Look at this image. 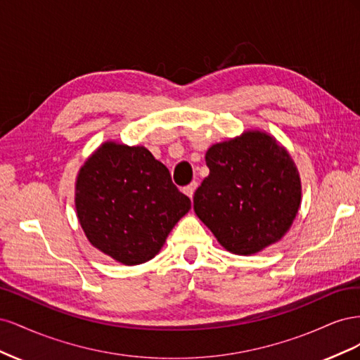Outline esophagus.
I'll return each mask as SVG.
<instances>
[{
  "mask_svg": "<svg viewBox=\"0 0 360 360\" xmlns=\"http://www.w3.org/2000/svg\"><path fill=\"white\" fill-rule=\"evenodd\" d=\"M197 188H198V183L197 181H192L191 184H188V186L183 189V192L186 193L188 197L192 200L193 198V193H195V191H197Z\"/></svg>",
  "mask_w": 360,
  "mask_h": 360,
  "instance_id": "esophagus-1",
  "label": "esophagus"
}]
</instances>
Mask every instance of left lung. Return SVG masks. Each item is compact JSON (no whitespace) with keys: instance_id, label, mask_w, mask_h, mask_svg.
Masks as SVG:
<instances>
[{"instance_id":"obj_1","label":"left lung","mask_w":360,"mask_h":360,"mask_svg":"<svg viewBox=\"0 0 360 360\" xmlns=\"http://www.w3.org/2000/svg\"><path fill=\"white\" fill-rule=\"evenodd\" d=\"M193 210L226 250L252 255L281 240L296 217L302 186L288 151L259 130L212 146Z\"/></svg>"}]
</instances>
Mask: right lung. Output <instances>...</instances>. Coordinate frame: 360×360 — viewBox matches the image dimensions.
<instances>
[{
	"instance_id": "right-lung-1",
	"label": "right lung",
	"mask_w": 360,
	"mask_h": 360,
	"mask_svg": "<svg viewBox=\"0 0 360 360\" xmlns=\"http://www.w3.org/2000/svg\"><path fill=\"white\" fill-rule=\"evenodd\" d=\"M75 205L89 242L126 266L153 258L191 210L168 168L146 147L102 144L76 179Z\"/></svg>"
}]
</instances>
